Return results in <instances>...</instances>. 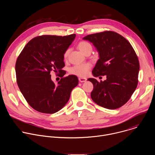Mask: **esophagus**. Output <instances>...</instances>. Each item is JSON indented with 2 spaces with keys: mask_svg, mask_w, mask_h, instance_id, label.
Instances as JSON below:
<instances>
[{
  "mask_svg": "<svg viewBox=\"0 0 155 155\" xmlns=\"http://www.w3.org/2000/svg\"><path fill=\"white\" fill-rule=\"evenodd\" d=\"M78 80H79V81H80V82H81V83H83V82H85L86 81V78H82V77H81V78H78Z\"/></svg>",
  "mask_w": 155,
  "mask_h": 155,
  "instance_id": "34e87169",
  "label": "esophagus"
}]
</instances>
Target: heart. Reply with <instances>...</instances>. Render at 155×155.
<instances>
[{"mask_svg":"<svg viewBox=\"0 0 155 155\" xmlns=\"http://www.w3.org/2000/svg\"><path fill=\"white\" fill-rule=\"evenodd\" d=\"M77 48L81 52H82L84 54L88 51L92 50V47L91 45V44L85 41H81L79 42L77 45ZM69 49H67L65 51L64 53V58L65 59L68 58L69 54ZM91 68V64L90 63H83L73 66V67H72L70 69L69 71L70 73L73 75H77L80 77H85L88 75V74H89V71Z\"/></svg>","mask_w":155,"mask_h":155,"instance_id":"obj_1","label":"heart"}]
</instances>
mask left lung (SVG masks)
I'll list each match as a JSON object with an SVG mask.
<instances>
[{"mask_svg":"<svg viewBox=\"0 0 155 155\" xmlns=\"http://www.w3.org/2000/svg\"><path fill=\"white\" fill-rule=\"evenodd\" d=\"M83 39L92 43L99 53L93 76L107 77L101 82L87 79L94 86L92 100L105 108L121 107L130 98L138 84L140 65L135 51L124 37L113 31L88 35Z\"/></svg>","mask_w":155,"mask_h":155,"instance_id":"8db88e82","label":"left lung"}]
</instances>
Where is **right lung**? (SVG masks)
Listing matches in <instances>:
<instances>
[{"mask_svg": "<svg viewBox=\"0 0 155 155\" xmlns=\"http://www.w3.org/2000/svg\"><path fill=\"white\" fill-rule=\"evenodd\" d=\"M41 35L32 38L19 55L15 71L17 84L28 103L37 111L54 114L68 103L71 93L78 84L77 76L62 78L56 84L50 72L64 75V53L75 38Z\"/></svg>", "mask_w": 155, "mask_h": 155, "instance_id": "obj_1", "label": "right lung"}]
</instances>
